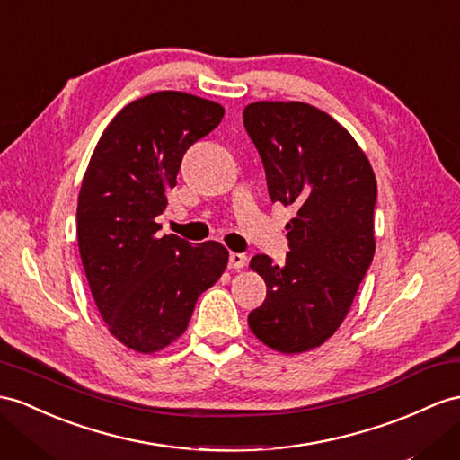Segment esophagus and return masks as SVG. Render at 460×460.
Masks as SVG:
<instances>
[{
  "label": "esophagus",
  "mask_w": 460,
  "mask_h": 460,
  "mask_svg": "<svg viewBox=\"0 0 460 460\" xmlns=\"http://www.w3.org/2000/svg\"><path fill=\"white\" fill-rule=\"evenodd\" d=\"M246 266V256L241 252H231L229 254V268L233 270H243Z\"/></svg>",
  "instance_id": "esophagus-1"
}]
</instances>
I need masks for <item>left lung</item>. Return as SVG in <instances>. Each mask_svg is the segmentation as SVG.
<instances>
[{"mask_svg":"<svg viewBox=\"0 0 460 460\" xmlns=\"http://www.w3.org/2000/svg\"><path fill=\"white\" fill-rule=\"evenodd\" d=\"M243 120L272 202L297 209L286 226V264L251 261L266 299L249 326L268 348L303 353L338 331L373 261L375 172L348 129L307 102H251Z\"/></svg>","mask_w":460,"mask_h":460,"instance_id":"8db88e82","label":"left lung"}]
</instances>
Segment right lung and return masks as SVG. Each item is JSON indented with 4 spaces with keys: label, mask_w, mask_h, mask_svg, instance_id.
<instances>
[{
    "label": "right lung",
    "mask_w": 460,
    "mask_h": 460,
    "mask_svg": "<svg viewBox=\"0 0 460 460\" xmlns=\"http://www.w3.org/2000/svg\"><path fill=\"white\" fill-rule=\"evenodd\" d=\"M226 109L182 91L132 101L104 128L77 198V243L89 288L111 334L155 353L186 331L196 301L226 272L217 241L190 244L157 234L155 217L186 149L208 136Z\"/></svg>",
    "instance_id": "right-lung-1"
}]
</instances>
